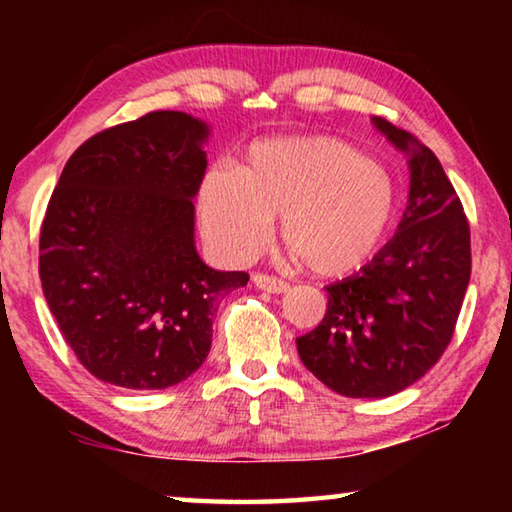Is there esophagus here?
Returning <instances> with one entry per match:
<instances>
[{
	"mask_svg": "<svg viewBox=\"0 0 512 512\" xmlns=\"http://www.w3.org/2000/svg\"><path fill=\"white\" fill-rule=\"evenodd\" d=\"M253 282H255L257 289L268 291V293H284V291H289V284L284 282V280H280V277H275V275L255 273L253 275Z\"/></svg>",
	"mask_w": 512,
	"mask_h": 512,
	"instance_id": "esophagus-1",
	"label": "esophagus"
}]
</instances>
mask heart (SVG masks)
<instances>
[{
  "mask_svg": "<svg viewBox=\"0 0 512 512\" xmlns=\"http://www.w3.org/2000/svg\"><path fill=\"white\" fill-rule=\"evenodd\" d=\"M198 223L232 262L266 246L273 219L311 273L341 277L377 253L397 212L384 164L339 137H284L250 149L237 169L214 164L196 194Z\"/></svg>",
  "mask_w": 512,
  "mask_h": 512,
  "instance_id": "b5f03b06",
  "label": "heart"
}]
</instances>
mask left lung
Returning a JSON list of instances; mask_svg holds the SVG:
<instances>
[{"instance_id": "8db88e82", "label": "left lung", "mask_w": 512, "mask_h": 512, "mask_svg": "<svg viewBox=\"0 0 512 512\" xmlns=\"http://www.w3.org/2000/svg\"><path fill=\"white\" fill-rule=\"evenodd\" d=\"M409 155L411 189L395 237L357 275L327 287V311L298 336L305 368L345 397L404 391L443 357L470 284V223L431 149L372 117Z\"/></svg>"}]
</instances>
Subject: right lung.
<instances>
[{"instance_id": "1", "label": "right lung", "mask_w": 512, "mask_h": 512, "mask_svg": "<svg viewBox=\"0 0 512 512\" xmlns=\"http://www.w3.org/2000/svg\"><path fill=\"white\" fill-rule=\"evenodd\" d=\"M205 121L149 112L92 135L67 160L40 228V282L65 343L112 386L160 391L203 366L212 316L244 271L194 246Z\"/></svg>"}]
</instances>
